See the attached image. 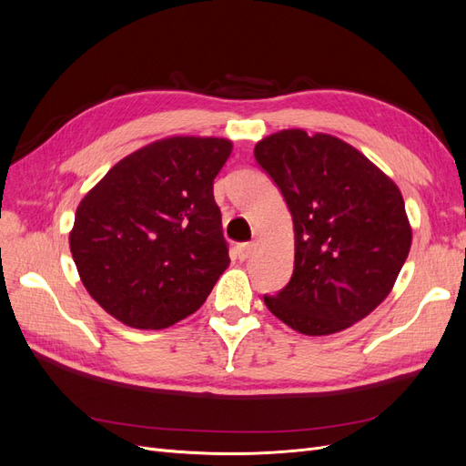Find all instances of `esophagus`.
<instances>
[{
	"instance_id": "1",
	"label": "esophagus",
	"mask_w": 466,
	"mask_h": 466,
	"mask_svg": "<svg viewBox=\"0 0 466 466\" xmlns=\"http://www.w3.org/2000/svg\"><path fill=\"white\" fill-rule=\"evenodd\" d=\"M252 250H255V245H252V243L237 245V248H235V252H237V258H238V260H247V258H250Z\"/></svg>"
}]
</instances>
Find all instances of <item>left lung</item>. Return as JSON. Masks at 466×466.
<instances>
[{
	"mask_svg": "<svg viewBox=\"0 0 466 466\" xmlns=\"http://www.w3.org/2000/svg\"><path fill=\"white\" fill-rule=\"evenodd\" d=\"M291 211L293 274L264 303L309 336L340 332L368 317L394 286L412 243L394 182L327 134L281 130L255 147Z\"/></svg>",
	"mask_w": 466,
	"mask_h": 466,
	"instance_id": "left-lung-1",
	"label": "left lung"
}]
</instances>
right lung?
<instances>
[{
	"instance_id": "right-lung-1",
	"label": "right lung",
	"mask_w": 466,
	"mask_h": 466,
	"mask_svg": "<svg viewBox=\"0 0 466 466\" xmlns=\"http://www.w3.org/2000/svg\"><path fill=\"white\" fill-rule=\"evenodd\" d=\"M223 137L159 139L116 163L76 211L69 248L83 286L134 329L198 311L229 266L214 178Z\"/></svg>"
}]
</instances>
